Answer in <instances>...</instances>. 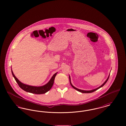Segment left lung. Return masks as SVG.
<instances>
[{
  "label": "left lung",
  "instance_id": "left-lung-1",
  "mask_svg": "<svg viewBox=\"0 0 126 126\" xmlns=\"http://www.w3.org/2000/svg\"><path fill=\"white\" fill-rule=\"evenodd\" d=\"M109 77H110V75L109 76V77H108V78L107 79V80L105 81V82L103 83V84H102L101 86H100V87H98L97 88H96V89H94V90H90V91H84V90H80V89H78V88H76L75 87H74L73 85H72L71 83V82H70V77H69V80H70V84H71V85L72 86V87L73 88H74L75 89H76V90H77V91H78L79 92H81V93H93V92H94V91H95L97 90H98V89H99V88H100L101 87H102V86H103L106 83V82H107V81L108 80V79H109Z\"/></svg>",
  "mask_w": 126,
  "mask_h": 126
}]
</instances>
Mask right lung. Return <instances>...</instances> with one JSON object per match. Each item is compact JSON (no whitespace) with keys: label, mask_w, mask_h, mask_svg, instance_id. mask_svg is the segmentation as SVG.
Masks as SVG:
<instances>
[{"label":"right lung","mask_w":126,"mask_h":126,"mask_svg":"<svg viewBox=\"0 0 126 126\" xmlns=\"http://www.w3.org/2000/svg\"><path fill=\"white\" fill-rule=\"evenodd\" d=\"M11 71H12V75H13L14 78H15L16 82L18 84V85L21 89H22L23 90H24L27 92H29V93H31L32 94H45L50 90L53 84L54 79H55L56 76L57 75V73H56L53 76V77H52V78H51L50 81L45 85L42 86L37 87V86H30V85H26V84L22 83L20 81H19V80H18V79L15 77L12 70H11Z\"/></svg>","instance_id":"right-lung-1"}]
</instances>
